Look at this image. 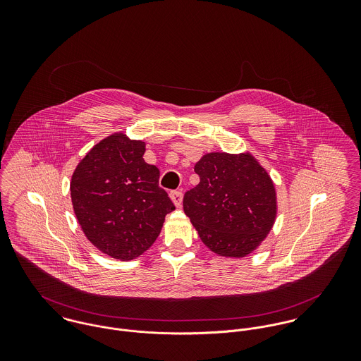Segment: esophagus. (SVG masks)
Listing matches in <instances>:
<instances>
[{"label":"esophagus","mask_w":361,"mask_h":361,"mask_svg":"<svg viewBox=\"0 0 361 361\" xmlns=\"http://www.w3.org/2000/svg\"><path fill=\"white\" fill-rule=\"evenodd\" d=\"M169 197H171V200L173 202L175 206L180 207V204H182V199H183V195H182L180 190H173V192H171V193H169Z\"/></svg>","instance_id":"esophagus-1"}]
</instances>
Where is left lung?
Masks as SVG:
<instances>
[{
    "instance_id": "8db88e82",
    "label": "left lung",
    "mask_w": 361,
    "mask_h": 361,
    "mask_svg": "<svg viewBox=\"0 0 361 361\" xmlns=\"http://www.w3.org/2000/svg\"><path fill=\"white\" fill-rule=\"evenodd\" d=\"M200 183L183 197L207 247L224 257H245L271 231L276 215L275 188L250 154L209 153L196 165Z\"/></svg>"
}]
</instances>
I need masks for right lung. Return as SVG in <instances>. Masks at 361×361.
Returning <instances> with one entry per match:
<instances>
[{
	"label": "right lung",
	"mask_w": 361,
	"mask_h": 361,
	"mask_svg": "<svg viewBox=\"0 0 361 361\" xmlns=\"http://www.w3.org/2000/svg\"><path fill=\"white\" fill-rule=\"evenodd\" d=\"M145 142L105 137L76 166L71 197L86 238L105 255L132 259L158 238L175 209L158 186L159 169L143 159Z\"/></svg>",
	"instance_id": "obj_1"
}]
</instances>
